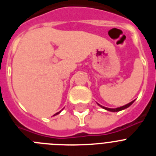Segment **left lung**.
Returning a JSON list of instances; mask_svg holds the SVG:
<instances>
[{
    "label": "left lung",
    "instance_id": "left-lung-1",
    "mask_svg": "<svg viewBox=\"0 0 156 156\" xmlns=\"http://www.w3.org/2000/svg\"><path fill=\"white\" fill-rule=\"evenodd\" d=\"M133 101H131V102L128 103V104H127V105H126L122 106V107H119V108H106V107H104V106H102V105H99L98 103H97V104L99 106H100L101 108H104V109L108 110V111H110V112H119V111H121V110H123V109H125V108H128V107H129V106H130V105L133 104Z\"/></svg>",
    "mask_w": 156,
    "mask_h": 156
}]
</instances>
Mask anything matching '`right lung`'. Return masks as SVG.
<instances>
[{
  "label": "right lung",
  "instance_id": "1",
  "mask_svg": "<svg viewBox=\"0 0 156 156\" xmlns=\"http://www.w3.org/2000/svg\"><path fill=\"white\" fill-rule=\"evenodd\" d=\"M63 110V109H62ZM60 112H61V111H60V112H57V113H56V114H55V115H58V114H59V113H60Z\"/></svg>",
  "mask_w": 156,
  "mask_h": 156
}]
</instances>
